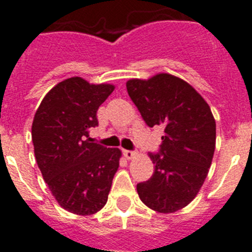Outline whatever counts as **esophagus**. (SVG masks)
Instances as JSON below:
<instances>
[{
    "label": "esophagus",
    "instance_id": "34e87169",
    "mask_svg": "<svg viewBox=\"0 0 252 252\" xmlns=\"http://www.w3.org/2000/svg\"><path fill=\"white\" fill-rule=\"evenodd\" d=\"M135 155H136V153H133V151H130V150H124V157L126 158V159H132V158H135Z\"/></svg>",
    "mask_w": 252,
    "mask_h": 252
}]
</instances>
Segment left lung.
Returning a JSON list of instances; mask_svg holds the SVG:
<instances>
[{"label": "left lung", "mask_w": 252, "mask_h": 252, "mask_svg": "<svg viewBox=\"0 0 252 252\" xmlns=\"http://www.w3.org/2000/svg\"><path fill=\"white\" fill-rule=\"evenodd\" d=\"M126 88L149 127L164 128L159 153L149 154L153 177L136 187L140 199L157 212L179 211L194 199L212 164V111L190 84L168 73L130 79Z\"/></svg>", "instance_id": "1"}]
</instances>
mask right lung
Segmentation results:
<instances>
[{
	"label": "right lung",
	"mask_w": 252,
	"mask_h": 252,
	"mask_svg": "<svg viewBox=\"0 0 252 252\" xmlns=\"http://www.w3.org/2000/svg\"><path fill=\"white\" fill-rule=\"evenodd\" d=\"M115 90L68 78L51 88L35 113L31 137L37 166L60 207L79 216L107 203L121 150L91 142L97 111Z\"/></svg>",
	"instance_id": "1"
}]
</instances>
